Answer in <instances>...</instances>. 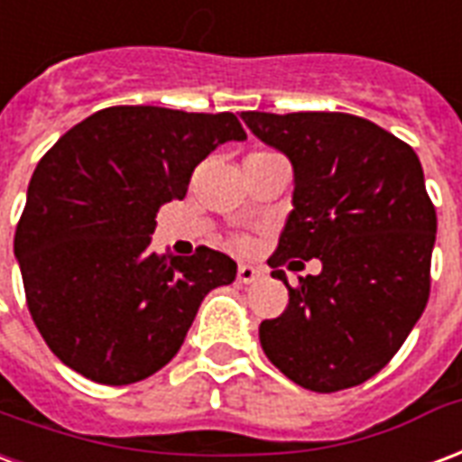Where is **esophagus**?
I'll return each instance as SVG.
<instances>
[{
	"label": "esophagus",
	"instance_id": "1",
	"mask_svg": "<svg viewBox=\"0 0 462 462\" xmlns=\"http://www.w3.org/2000/svg\"><path fill=\"white\" fill-rule=\"evenodd\" d=\"M262 279V272L259 269H254V266L249 264H240L237 266V282L240 283H254Z\"/></svg>",
	"mask_w": 462,
	"mask_h": 462
}]
</instances>
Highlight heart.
I'll list each match as a JSON object with an SVG mask.
<instances>
[{
	"instance_id": "heart-1",
	"label": "heart",
	"mask_w": 462,
	"mask_h": 462,
	"mask_svg": "<svg viewBox=\"0 0 462 462\" xmlns=\"http://www.w3.org/2000/svg\"><path fill=\"white\" fill-rule=\"evenodd\" d=\"M252 156H272V152H257V153H252ZM249 242L247 240H237V247H247Z\"/></svg>"
}]
</instances>
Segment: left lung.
I'll return each mask as SVG.
<instances>
[{
	"instance_id": "obj_1",
	"label": "left lung",
	"mask_w": 462,
	"mask_h": 462,
	"mask_svg": "<svg viewBox=\"0 0 462 462\" xmlns=\"http://www.w3.org/2000/svg\"><path fill=\"white\" fill-rule=\"evenodd\" d=\"M254 134L289 156L293 210L269 259L289 289L259 340L299 387L330 394L374 377L404 345L431 293L436 208L411 146L345 112H242ZM320 258L316 277L282 266Z\"/></svg>"
}]
</instances>
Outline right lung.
<instances>
[{"instance_id": "1", "label": "right lung", "mask_w": 462, "mask_h": 462, "mask_svg": "<svg viewBox=\"0 0 462 462\" xmlns=\"http://www.w3.org/2000/svg\"><path fill=\"white\" fill-rule=\"evenodd\" d=\"M230 139H247L232 112L119 105L43 153L14 254L31 318L70 370L109 387L152 377L180 350L205 296L235 282L222 252L149 249L159 208L183 200L193 169Z\"/></svg>"}]
</instances>
